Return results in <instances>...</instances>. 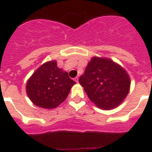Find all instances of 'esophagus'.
Segmentation results:
<instances>
[{
  "label": "esophagus",
  "mask_w": 152,
  "mask_h": 152,
  "mask_svg": "<svg viewBox=\"0 0 152 152\" xmlns=\"http://www.w3.org/2000/svg\"><path fill=\"white\" fill-rule=\"evenodd\" d=\"M74 80L76 81V83H78V82H79V77H77V76H76V77H75V78H74Z\"/></svg>",
  "instance_id": "obj_1"
}]
</instances>
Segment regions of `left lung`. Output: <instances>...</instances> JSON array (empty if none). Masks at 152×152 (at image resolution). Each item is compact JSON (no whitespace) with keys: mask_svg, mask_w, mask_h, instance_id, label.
I'll list each match as a JSON object with an SVG mask.
<instances>
[{"mask_svg":"<svg viewBox=\"0 0 152 152\" xmlns=\"http://www.w3.org/2000/svg\"><path fill=\"white\" fill-rule=\"evenodd\" d=\"M79 83L95 106L109 110L122 103L129 92L131 81L120 64L110 58L93 57Z\"/></svg>","mask_w":152,"mask_h":152,"instance_id":"left-lung-1","label":"left lung"}]
</instances>
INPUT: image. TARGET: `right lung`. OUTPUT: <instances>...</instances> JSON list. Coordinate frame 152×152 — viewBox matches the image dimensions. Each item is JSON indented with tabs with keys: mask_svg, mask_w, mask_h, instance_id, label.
<instances>
[{
	"mask_svg": "<svg viewBox=\"0 0 152 152\" xmlns=\"http://www.w3.org/2000/svg\"><path fill=\"white\" fill-rule=\"evenodd\" d=\"M75 83L67 72L57 67V61L53 60L42 64L32 74L27 82L26 91L35 106L54 109L66 99Z\"/></svg>",
	"mask_w": 152,
	"mask_h": 152,
	"instance_id": "right-lung-1",
	"label": "right lung"
}]
</instances>
